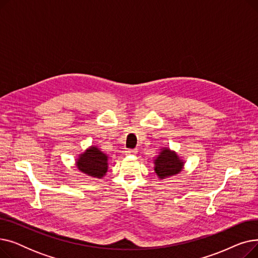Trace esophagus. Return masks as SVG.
<instances>
[{"mask_svg": "<svg viewBox=\"0 0 258 258\" xmlns=\"http://www.w3.org/2000/svg\"><path fill=\"white\" fill-rule=\"evenodd\" d=\"M124 153H125L126 156H128V155H136L138 153V151L137 150H126Z\"/></svg>", "mask_w": 258, "mask_h": 258, "instance_id": "obj_1", "label": "esophagus"}]
</instances>
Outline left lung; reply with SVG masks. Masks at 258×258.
<instances>
[{
    "label": "left lung",
    "instance_id": "left-lung-1",
    "mask_svg": "<svg viewBox=\"0 0 258 258\" xmlns=\"http://www.w3.org/2000/svg\"><path fill=\"white\" fill-rule=\"evenodd\" d=\"M154 163L155 172L161 180L178 174L181 172L184 166L183 160H181L179 156L174 152L170 151L169 148L161 150L160 155L157 156Z\"/></svg>",
    "mask_w": 258,
    "mask_h": 258
}]
</instances>
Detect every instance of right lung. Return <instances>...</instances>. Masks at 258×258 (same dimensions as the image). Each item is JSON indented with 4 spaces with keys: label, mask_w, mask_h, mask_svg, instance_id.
<instances>
[{
    "label": "right lung",
    "mask_w": 258,
    "mask_h": 258,
    "mask_svg": "<svg viewBox=\"0 0 258 258\" xmlns=\"http://www.w3.org/2000/svg\"><path fill=\"white\" fill-rule=\"evenodd\" d=\"M108 157L97 146H91L76 160L77 168L90 177L101 179L107 171Z\"/></svg>",
    "instance_id": "add662e5"
}]
</instances>
